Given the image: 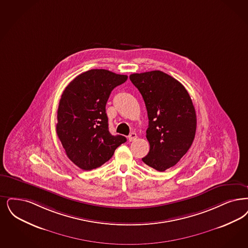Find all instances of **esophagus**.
<instances>
[{"instance_id":"1","label":"esophagus","mask_w":248,"mask_h":248,"mask_svg":"<svg viewBox=\"0 0 248 248\" xmlns=\"http://www.w3.org/2000/svg\"><path fill=\"white\" fill-rule=\"evenodd\" d=\"M137 139H138V136L136 133H131L128 136V140L130 142H133V141L137 140Z\"/></svg>"}]
</instances>
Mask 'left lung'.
<instances>
[{
  "mask_svg": "<svg viewBox=\"0 0 248 248\" xmlns=\"http://www.w3.org/2000/svg\"><path fill=\"white\" fill-rule=\"evenodd\" d=\"M149 117V154L142 160L159 171L174 166L188 151L196 135L197 115L187 90L161 71L132 74Z\"/></svg>",
  "mask_w": 248,
  "mask_h": 248,
  "instance_id": "left-lung-1",
  "label": "left lung"
}]
</instances>
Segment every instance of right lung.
Returning a JSON list of instances; mask_svg holds the SVG:
<instances>
[{"label":"right lung","mask_w":248,"mask_h":248,"mask_svg":"<svg viewBox=\"0 0 248 248\" xmlns=\"http://www.w3.org/2000/svg\"><path fill=\"white\" fill-rule=\"evenodd\" d=\"M126 80L127 76L108 70H89L63 90L57 110L56 133L67 157L80 169L100 167L126 142L124 137L109 133L105 109L112 89Z\"/></svg>","instance_id":"1"}]
</instances>
